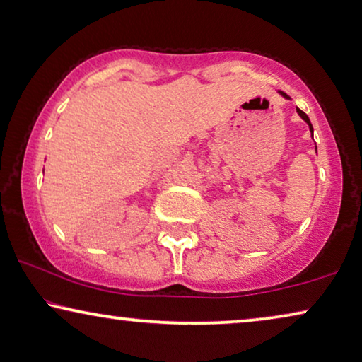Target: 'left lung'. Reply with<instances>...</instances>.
<instances>
[{
	"label": "left lung",
	"mask_w": 362,
	"mask_h": 362,
	"mask_svg": "<svg viewBox=\"0 0 362 362\" xmlns=\"http://www.w3.org/2000/svg\"><path fill=\"white\" fill-rule=\"evenodd\" d=\"M284 97H288V95H286L284 93H281ZM288 99H289V97H288ZM298 113H299V115H300V118H302V120H304V122H307V125H309V128H310V132L312 133H314V128H312V125H310V120H309V117H307L305 115V113L304 112H302L300 109H298Z\"/></svg>",
	"instance_id": "obj_1"
}]
</instances>
